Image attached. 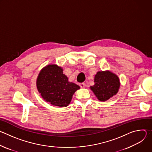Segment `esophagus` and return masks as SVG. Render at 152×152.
Returning a JSON list of instances; mask_svg holds the SVG:
<instances>
[{"label": "esophagus", "instance_id": "1", "mask_svg": "<svg viewBox=\"0 0 152 152\" xmlns=\"http://www.w3.org/2000/svg\"><path fill=\"white\" fill-rule=\"evenodd\" d=\"M79 85L80 86V88H85L86 86V85H85V83H79Z\"/></svg>", "mask_w": 152, "mask_h": 152}]
</instances>
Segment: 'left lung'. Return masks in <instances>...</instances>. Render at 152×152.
<instances>
[{
  "label": "left lung",
  "instance_id": "1",
  "mask_svg": "<svg viewBox=\"0 0 152 152\" xmlns=\"http://www.w3.org/2000/svg\"><path fill=\"white\" fill-rule=\"evenodd\" d=\"M120 86V79L110 70L99 71L94 76V85L90 86L97 99L105 102L116 95Z\"/></svg>",
  "mask_w": 152,
  "mask_h": 152
}]
</instances>
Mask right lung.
Returning <instances> with one entry per match:
<instances>
[{"label":"right lung","instance_id":"obj_1","mask_svg":"<svg viewBox=\"0 0 152 152\" xmlns=\"http://www.w3.org/2000/svg\"><path fill=\"white\" fill-rule=\"evenodd\" d=\"M41 96L46 102L59 106H67L80 86L69 81L63 69L56 64H49L39 72L36 82Z\"/></svg>","mask_w":152,"mask_h":152}]
</instances>
